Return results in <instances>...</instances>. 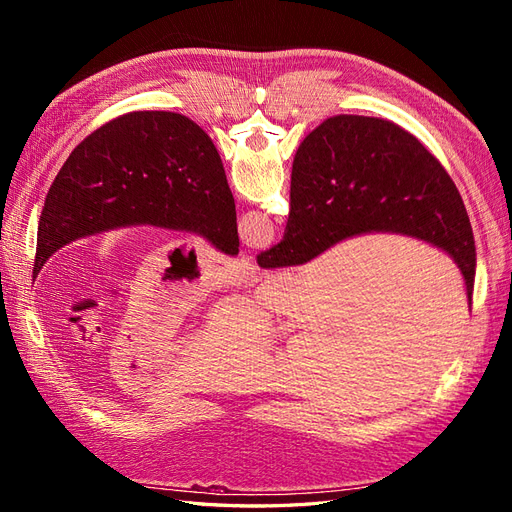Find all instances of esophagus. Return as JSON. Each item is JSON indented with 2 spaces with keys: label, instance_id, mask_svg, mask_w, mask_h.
<instances>
[{
  "label": "esophagus",
  "instance_id": "34e87169",
  "mask_svg": "<svg viewBox=\"0 0 512 512\" xmlns=\"http://www.w3.org/2000/svg\"><path fill=\"white\" fill-rule=\"evenodd\" d=\"M232 269L245 273V271H250V269H252V262H250V258H243V260L235 262V265H232Z\"/></svg>",
  "mask_w": 512,
  "mask_h": 512
}]
</instances>
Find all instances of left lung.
Listing matches in <instances>:
<instances>
[{"mask_svg":"<svg viewBox=\"0 0 512 512\" xmlns=\"http://www.w3.org/2000/svg\"><path fill=\"white\" fill-rule=\"evenodd\" d=\"M126 226L194 232L224 254H239L220 153L192 119L136 111L91 132L46 194L34 277L64 245Z\"/></svg>","mask_w":512,"mask_h":512,"instance_id":"obj_1","label":"left lung"}]
</instances>
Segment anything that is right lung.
<instances>
[{
  "mask_svg": "<svg viewBox=\"0 0 512 512\" xmlns=\"http://www.w3.org/2000/svg\"><path fill=\"white\" fill-rule=\"evenodd\" d=\"M365 232H395L440 247L457 262L472 301L474 235L444 166L391 121L337 115L299 145L284 239L256 260L262 269L303 265Z\"/></svg>",
  "mask_w": 512,
  "mask_h": 512,
  "instance_id": "right-lung-1",
  "label": "right lung"
}]
</instances>
